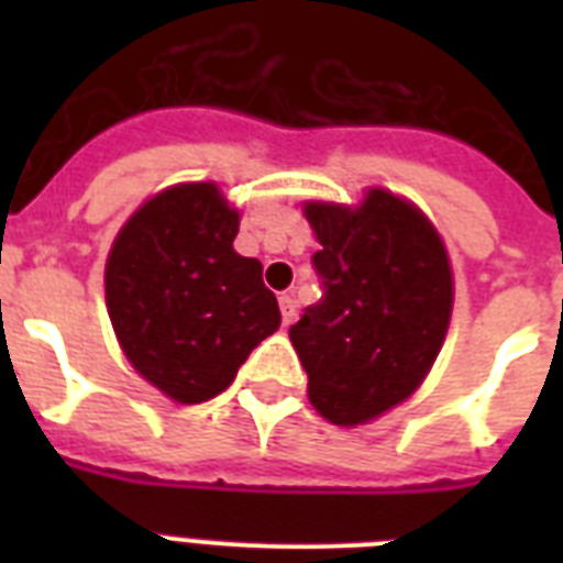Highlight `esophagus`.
Listing matches in <instances>:
<instances>
[{"label": "esophagus", "instance_id": "obj_1", "mask_svg": "<svg viewBox=\"0 0 563 563\" xmlns=\"http://www.w3.org/2000/svg\"><path fill=\"white\" fill-rule=\"evenodd\" d=\"M295 312H298V303L291 295H280V316H283V324H291L295 321Z\"/></svg>", "mask_w": 563, "mask_h": 563}]
</instances>
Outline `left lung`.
<instances>
[{
	"mask_svg": "<svg viewBox=\"0 0 563 563\" xmlns=\"http://www.w3.org/2000/svg\"><path fill=\"white\" fill-rule=\"evenodd\" d=\"M321 300L289 339L321 418L356 427L402 402L432 368L453 312L450 260L427 216L385 189L351 210L307 203Z\"/></svg>",
	"mask_w": 563,
	"mask_h": 563,
	"instance_id": "1",
	"label": "left lung"
}]
</instances>
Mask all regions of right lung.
<instances>
[{
  "instance_id": "1",
  "label": "right lung",
  "mask_w": 563,
  "mask_h": 563,
  "mask_svg": "<svg viewBox=\"0 0 563 563\" xmlns=\"http://www.w3.org/2000/svg\"><path fill=\"white\" fill-rule=\"evenodd\" d=\"M236 233L239 212L216 184H180L136 210L110 247L104 291L119 344L172 400L224 391L280 327L260 260L233 251Z\"/></svg>"
}]
</instances>
